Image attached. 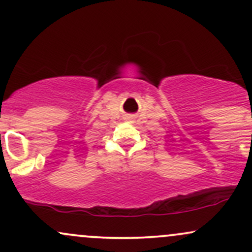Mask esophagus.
<instances>
[{"instance_id":"1","label":"esophagus","mask_w":252,"mask_h":252,"mask_svg":"<svg viewBox=\"0 0 252 252\" xmlns=\"http://www.w3.org/2000/svg\"><path fill=\"white\" fill-rule=\"evenodd\" d=\"M126 121H131L132 117H131V116H126Z\"/></svg>"}]
</instances>
